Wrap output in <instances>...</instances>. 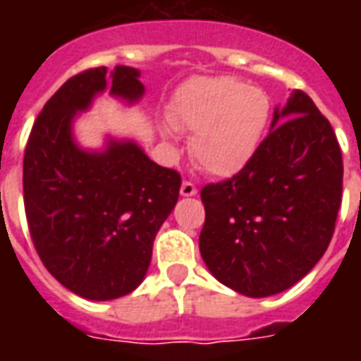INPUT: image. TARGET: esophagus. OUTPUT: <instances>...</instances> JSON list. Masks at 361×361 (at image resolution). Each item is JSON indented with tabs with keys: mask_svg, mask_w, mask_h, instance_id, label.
I'll use <instances>...</instances> for the list:
<instances>
[{
	"mask_svg": "<svg viewBox=\"0 0 361 361\" xmlns=\"http://www.w3.org/2000/svg\"><path fill=\"white\" fill-rule=\"evenodd\" d=\"M180 195L181 197H193L197 195V188L191 183V181H183L180 188Z\"/></svg>",
	"mask_w": 361,
	"mask_h": 361,
	"instance_id": "obj_1",
	"label": "esophagus"
}]
</instances>
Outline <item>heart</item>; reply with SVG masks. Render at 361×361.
Instances as JSON below:
<instances>
[{
    "mask_svg": "<svg viewBox=\"0 0 361 361\" xmlns=\"http://www.w3.org/2000/svg\"><path fill=\"white\" fill-rule=\"evenodd\" d=\"M173 129L191 133V154L212 176L242 172L257 154L271 123L265 90L232 77H195L181 85L168 108ZM166 141L172 129L162 127Z\"/></svg>",
    "mask_w": 361,
    "mask_h": 361,
    "instance_id": "1",
    "label": "heart"
}]
</instances>
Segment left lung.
<instances>
[{
	"label": "left lung",
	"instance_id": "8db88e82",
	"mask_svg": "<svg viewBox=\"0 0 361 361\" xmlns=\"http://www.w3.org/2000/svg\"><path fill=\"white\" fill-rule=\"evenodd\" d=\"M342 197V154L329 119L294 90L274 108L271 133L232 180L204 185L199 250L238 294L284 292L317 265Z\"/></svg>",
	"mask_w": 361,
	"mask_h": 361
}]
</instances>
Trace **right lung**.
<instances>
[{
    "instance_id": "1",
    "label": "right lung",
    "mask_w": 361,
    "mask_h": 361,
    "mask_svg": "<svg viewBox=\"0 0 361 361\" xmlns=\"http://www.w3.org/2000/svg\"><path fill=\"white\" fill-rule=\"evenodd\" d=\"M139 77L127 66L71 77L36 118L25 150V211L36 251L51 276L85 300H116L141 284L180 195V173L152 162L133 139L106 135L102 149L75 139V119L96 96L139 102Z\"/></svg>"
}]
</instances>
